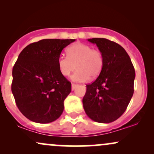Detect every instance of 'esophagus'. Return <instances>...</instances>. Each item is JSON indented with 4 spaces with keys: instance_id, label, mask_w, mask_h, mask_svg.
<instances>
[{
    "instance_id": "1",
    "label": "esophagus",
    "mask_w": 154,
    "mask_h": 154,
    "mask_svg": "<svg viewBox=\"0 0 154 154\" xmlns=\"http://www.w3.org/2000/svg\"><path fill=\"white\" fill-rule=\"evenodd\" d=\"M77 85L72 83V91H74V90H75V88H77Z\"/></svg>"
}]
</instances>
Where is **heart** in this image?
I'll use <instances>...</instances> for the list:
<instances>
[{
	"label": "heart",
	"mask_w": 154,
	"mask_h": 154,
	"mask_svg": "<svg viewBox=\"0 0 154 154\" xmlns=\"http://www.w3.org/2000/svg\"><path fill=\"white\" fill-rule=\"evenodd\" d=\"M67 56L60 55L57 60L59 72L63 76H69L75 68L77 71L72 76L75 82H85L98 77L103 66V54L100 51L93 49L91 45L77 43L67 48Z\"/></svg>",
	"instance_id": "b5f03b06"
}]
</instances>
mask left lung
Here are the masks:
<instances>
[{"label": "left lung", "mask_w": 154, "mask_h": 154, "mask_svg": "<svg viewBox=\"0 0 154 154\" xmlns=\"http://www.w3.org/2000/svg\"><path fill=\"white\" fill-rule=\"evenodd\" d=\"M103 57L99 76L86 85L84 110L96 122L110 123L123 114L134 93L135 72L130 56L119 44L106 38L88 39Z\"/></svg>", "instance_id": "left-lung-1"}]
</instances>
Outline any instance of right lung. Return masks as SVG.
Instances as JSON below:
<instances>
[{"mask_svg": "<svg viewBox=\"0 0 154 154\" xmlns=\"http://www.w3.org/2000/svg\"><path fill=\"white\" fill-rule=\"evenodd\" d=\"M75 39H43L23 49L12 70L11 91L17 107L28 119L46 124L63 113L72 90L59 72L57 60Z\"/></svg>", "mask_w": 154, "mask_h": 154, "instance_id": "1", "label": "right lung"}]
</instances>
